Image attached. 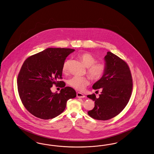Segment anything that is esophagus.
I'll use <instances>...</instances> for the list:
<instances>
[{
    "label": "esophagus",
    "mask_w": 154,
    "mask_h": 154,
    "mask_svg": "<svg viewBox=\"0 0 154 154\" xmlns=\"http://www.w3.org/2000/svg\"><path fill=\"white\" fill-rule=\"evenodd\" d=\"M77 97L78 98H84L85 97V96L81 93L77 92Z\"/></svg>",
    "instance_id": "1"
}]
</instances>
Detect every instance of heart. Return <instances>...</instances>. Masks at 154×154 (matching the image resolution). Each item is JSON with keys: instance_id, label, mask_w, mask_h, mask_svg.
I'll return each mask as SVG.
<instances>
[{"instance_id": "1", "label": "heart", "mask_w": 154, "mask_h": 154, "mask_svg": "<svg viewBox=\"0 0 154 154\" xmlns=\"http://www.w3.org/2000/svg\"><path fill=\"white\" fill-rule=\"evenodd\" d=\"M79 58L87 68V74L92 81H98L104 75L106 66L103 62H96V58L88 53H82L79 54ZM70 60H66L62 65L63 73L68 72ZM89 84L88 79L85 77L75 75L68 80V84L72 88L78 90H83Z\"/></svg>"}]
</instances>
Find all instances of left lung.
I'll list each match as a JSON object with an SVG mask.
<instances>
[{
	"instance_id": "1",
	"label": "left lung",
	"mask_w": 154,
	"mask_h": 154,
	"mask_svg": "<svg viewBox=\"0 0 154 154\" xmlns=\"http://www.w3.org/2000/svg\"><path fill=\"white\" fill-rule=\"evenodd\" d=\"M104 58V74L92 86L93 89L101 90V94L98 98L94 93L87 96L94 101V108L88 114L99 120L111 119L123 111L129 101L133 87L127 63L110 51L107 52Z\"/></svg>"
}]
</instances>
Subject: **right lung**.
<instances>
[{"label":"right lung","mask_w":154,"mask_h":154,"mask_svg":"<svg viewBox=\"0 0 154 154\" xmlns=\"http://www.w3.org/2000/svg\"><path fill=\"white\" fill-rule=\"evenodd\" d=\"M74 49L48 48L28 57L23 63L17 79L20 99L26 109L34 116L48 120L65 110L69 99L76 97L71 87L62 81V65ZM53 85L63 87L60 94L51 93Z\"/></svg>","instance_id":"right-lung-1"}]
</instances>
